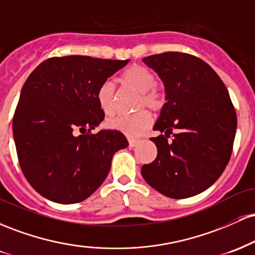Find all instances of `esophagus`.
<instances>
[{
	"label": "esophagus",
	"instance_id": "1",
	"mask_svg": "<svg viewBox=\"0 0 255 255\" xmlns=\"http://www.w3.org/2000/svg\"><path fill=\"white\" fill-rule=\"evenodd\" d=\"M139 142H140V140H137V139H130V137L128 139V144H129L130 147H134V146H136Z\"/></svg>",
	"mask_w": 255,
	"mask_h": 255
}]
</instances>
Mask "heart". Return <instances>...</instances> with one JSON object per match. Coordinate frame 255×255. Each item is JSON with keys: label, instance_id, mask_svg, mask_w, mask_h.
Segmentation results:
<instances>
[{"label": "heart", "instance_id": "1", "mask_svg": "<svg viewBox=\"0 0 255 255\" xmlns=\"http://www.w3.org/2000/svg\"><path fill=\"white\" fill-rule=\"evenodd\" d=\"M121 81L141 95L139 104L152 110H159L164 104V93L156 85V75L141 64H133L121 75ZM115 86L107 80L97 91V102L104 114L111 115L115 111ZM152 119L147 111H139L133 115H116L108 120L111 129L121 131L128 136H139L151 126Z\"/></svg>", "mask_w": 255, "mask_h": 255}]
</instances>
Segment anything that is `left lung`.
I'll list each match as a JSON object with an SVG mask.
<instances>
[{
  "mask_svg": "<svg viewBox=\"0 0 255 255\" xmlns=\"http://www.w3.org/2000/svg\"><path fill=\"white\" fill-rule=\"evenodd\" d=\"M142 61L163 81L166 103L153 127L164 134L150 139L157 157L142 165L141 175L165 197H194L218 180L230 159L238 119L229 92L217 73L192 55L164 52Z\"/></svg>",
  "mask_w": 255,
  "mask_h": 255,
  "instance_id": "8db88e82",
  "label": "left lung"
}]
</instances>
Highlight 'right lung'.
Listing matches in <instances>:
<instances>
[{
	"mask_svg": "<svg viewBox=\"0 0 255 255\" xmlns=\"http://www.w3.org/2000/svg\"><path fill=\"white\" fill-rule=\"evenodd\" d=\"M129 60L71 55L51 57L31 73L13 119L17 158L26 180L48 200L75 204L104 182L111 159L128 141L121 131H91L104 119L97 91Z\"/></svg>",
	"mask_w": 255,
	"mask_h": 255,
	"instance_id": "right-lung-1",
	"label": "right lung"
}]
</instances>
